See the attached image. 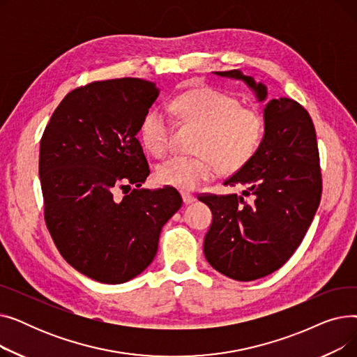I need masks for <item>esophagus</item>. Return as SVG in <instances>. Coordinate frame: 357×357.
Listing matches in <instances>:
<instances>
[{
  "label": "esophagus",
  "instance_id": "esophagus-1",
  "mask_svg": "<svg viewBox=\"0 0 357 357\" xmlns=\"http://www.w3.org/2000/svg\"><path fill=\"white\" fill-rule=\"evenodd\" d=\"M182 199H183L185 205H188V204H192L197 198L192 194H190V192H182Z\"/></svg>",
  "mask_w": 357,
  "mask_h": 357
}]
</instances>
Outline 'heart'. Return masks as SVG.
<instances>
[{"label":"heart","mask_w":357,"mask_h":357,"mask_svg":"<svg viewBox=\"0 0 357 357\" xmlns=\"http://www.w3.org/2000/svg\"><path fill=\"white\" fill-rule=\"evenodd\" d=\"M178 120L198 128L195 156H175L160 163L156 179L181 191L197 190L221 169L236 172L248 165L265 137V119L256 108L241 107L238 98L214 88L186 91L169 104ZM139 135L150 153L162 158L171 146V121L160 109L143 116Z\"/></svg>","instance_id":"b5f03b06"}]
</instances>
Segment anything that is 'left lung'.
Masks as SVG:
<instances>
[{
    "label": "left lung",
    "instance_id": "8db88e82",
    "mask_svg": "<svg viewBox=\"0 0 357 357\" xmlns=\"http://www.w3.org/2000/svg\"><path fill=\"white\" fill-rule=\"evenodd\" d=\"M214 73L245 81L259 101L266 100V86L240 70ZM264 114L265 137L256 155L224 181L248 190L243 195L198 197L213 213L205 257L215 271L243 282L287 264L311 226L323 191L315 128L307 109L291 98H278L266 102Z\"/></svg>",
    "mask_w": 357,
    "mask_h": 357
}]
</instances>
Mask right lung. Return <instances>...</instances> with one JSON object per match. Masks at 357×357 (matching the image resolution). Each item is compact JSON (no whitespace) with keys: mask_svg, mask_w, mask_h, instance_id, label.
Returning <instances> with one entry per match:
<instances>
[{"mask_svg":"<svg viewBox=\"0 0 357 357\" xmlns=\"http://www.w3.org/2000/svg\"><path fill=\"white\" fill-rule=\"evenodd\" d=\"M158 96L139 78L75 88L40 140L46 227L68 264L102 284L127 282L152 264L162 227L182 205L172 186L140 188L150 169L136 135Z\"/></svg>","mask_w":357,"mask_h":357,"instance_id":"right-lung-1","label":"right lung"}]
</instances>
